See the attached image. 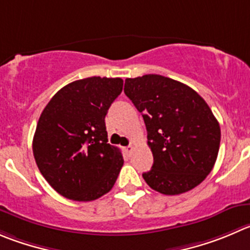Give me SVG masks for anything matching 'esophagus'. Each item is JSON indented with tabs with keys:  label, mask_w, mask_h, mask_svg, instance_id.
Returning a JSON list of instances; mask_svg holds the SVG:
<instances>
[{
	"label": "esophagus",
	"mask_w": 250,
	"mask_h": 250,
	"mask_svg": "<svg viewBox=\"0 0 250 250\" xmlns=\"http://www.w3.org/2000/svg\"><path fill=\"white\" fill-rule=\"evenodd\" d=\"M132 151H134V146H132V145H130V146L127 147H124V152H125L127 156H130V154L132 153Z\"/></svg>",
	"instance_id": "1"
}]
</instances>
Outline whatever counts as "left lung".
Returning <instances> with one entry per match:
<instances>
[{"instance_id":"obj_1","label":"left lung","mask_w":250,"mask_h":250,"mask_svg":"<svg viewBox=\"0 0 250 250\" xmlns=\"http://www.w3.org/2000/svg\"><path fill=\"white\" fill-rule=\"evenodd\" d=\"M124 92L144 116L153 154L145 182L165 195L198 187L212 170L221 141L208 103L189 85L161 75L126 78Z\"/></svg>"}]
</instances>
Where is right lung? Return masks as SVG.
I'll list each match as a JSON object with an SVG mask.
<instances>
[{
  "label": "right lung",
  "mask_w": 250,
  "mask_h": 250,
  "mask_svg": "<svg viewBox=\"0 0 250 250\" xmlns=\"http://www.w3.org/2000/svg\"><path fill=\"white\" fill-rule=\"evenodd\" d=\"M121 78L88 77L62 87L38 121L33 153L42 177L75 201H92L110 191L124 165L108 144L105 115L123 91Z\"/></svg>",
  "instance_id": "add662e5"
}]
</instances>
